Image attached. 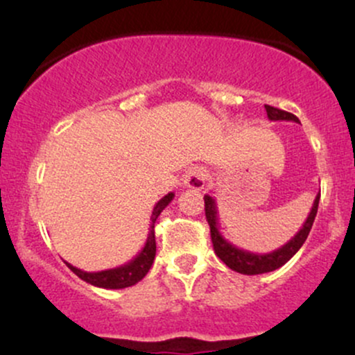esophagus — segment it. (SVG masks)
<instances>
[{
    "label": "esophagus",
    "instance_id": "1",
    "mask_svg": "<svg viewBox=\"0 0 355 355\" xmlns=\"http://www.w3.org/2000/svg\"><path fill=\"white\" fill-rule=\"evenodd\" d=\"M205 180H207L205 170L198 168V166L190 168L189 172L185 173V177H183V183H185V187H189V189H193V190H202L203 187H205Z\"/></svg>",
    "mask_w": 355,
    "mask_h": 355
}]
</instances>
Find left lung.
<instances>
[{
	"mask_svg": "<svg viewBox=\"0 0 355 355\" xmlns=\"http://www.w3.org/2000/svg\"><path fill=\"white\" fill-rule=\"evenodd\" d=\"M267 116L268 120L272 121H295V123H300L299 118L292 113L284 112V110L274 108L270 105H266ZM319 198L320 193L317 195L315 200H313L312 210L309 214L307 220L304 222L302 229H300L297 234L288 240L285 245L277 248L274 252H268V254H254V252L243 250V248H239L234 243H230L229 240L220 234L218 229V211H217V203H215V198L210 197V195H205L203 200H205V217L207 222L210 225V237L211 243H214L215 254L227 267L232 268V270L239 272V274L243 275H259V274H267V272L277 270L279 267H282L284 263H287L288 260L294 257L299 248L304 245V242L307 240L309 232L312 229V223L315 220L317 209H319Z\"/></svg>",
	"mask_w": 355,
	"mask_h": 355,
	"instance_id": "left-lung-1",
	"label": "left lung"
}]
</instances>
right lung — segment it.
Here are the masks:
<instances>
[{"label":"right lung","instance_id":"obj_1","mask_svg":"<svg viewBox=\"0 0 355 355\" xmlns=\"http://www.w3.org/2000/svg\"><path fill=\"white\" fill-rule=\"evenodd\" d=\"M175 193H166L162 200L157 202V205L153 207L152 217H150V229H148V237H146V242L144 248L140 250L135 259L126 262L125 266L108 268V270L101 272H85L80 270V268L73 267L71 263L67 262V266L73 274H76L81 280L85 282L95 285V287L101 288H125L132 287L137 282H140L144 277L148 274L150 267L153 266L155 254H157V243H155V222H157L158 215L164 211V209L168 205L170 202L173 200Z\"/></svg>","mask_w":355,"mask_h":355}]
</instances>
